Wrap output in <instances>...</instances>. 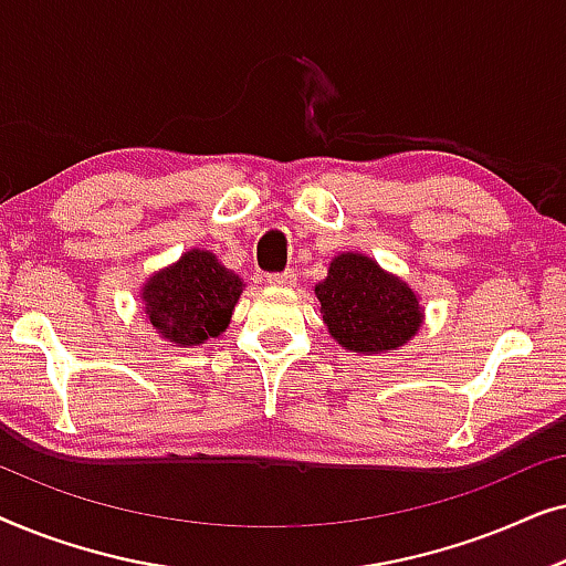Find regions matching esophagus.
<instances>
[{"label": "esophagus", "instance_id": "obj_1", "mask_svg": "<svg viewBox=\"0 0 566 566\" xmlns=\"http://www.w3.org/2000/svg\"><path fill=\"white\" fill-rule=\"evenodd\" d=\"M298 275L293 273V270H283V273H270L268 275V283L270 285H296Z\"/></svg>", "mask_w": 566, "mask_h": 566}]
</instances>
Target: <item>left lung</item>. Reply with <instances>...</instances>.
<instances>
[{"label": "left lung", "instance_id": "1", "mask_svg": "<svg viewBox=\"0 0 566 566\" xmlns=\"http://www.w3.org/2000/svg\"><path fill=\"white\" fill-rule=\"evenodd\" d=\"M329 335L345 350L381 353L405 345L420 327L422 314L412 289L386 275L363 254H339L327 281L316 285Z\"/></svg>", "mask_w": 566, "mask_h": 566}]
</instances>
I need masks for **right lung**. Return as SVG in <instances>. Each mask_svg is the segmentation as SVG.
<instances>
[{
	"instance_id": "obj_1",
	"label": "right lung",
	"mask_w": 566,
	"mask_h": 566,
	"mask_svg": "<svg viewBox=\"0 0 566 566\" xmlns=\"http://www.w3.org/2000/svg\"><path fill=\"white\" fill-rule=\"evenodd\" d=\"M242 293V277L211 252L192 250L144 285L146 314L169 343L200 345L227 329L231 308Z\"/></svg>"
}]
</instances>
